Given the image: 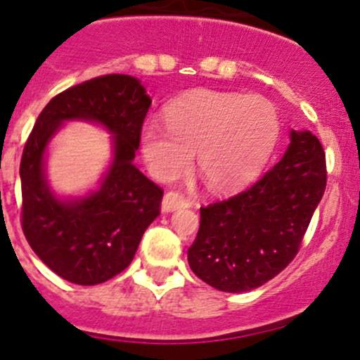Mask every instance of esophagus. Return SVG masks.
<instances>
[{
    "label": "esophagus",
    "mask_w": 360,
    "mask_h": 360,
    "mask_svg": "<svg viewBox=\"0 0 360 360\" xmlns=\"http://www.w3.org/2000/svg\"><path fill=\"white\" fill-rule=\"evenodd\" d=\"M188 205H190V200L177 191H167L164 195V200H162V210L164 212H172Z\"/></svg>",
    "instance_id": "esophagus-1"
}]
</instances>
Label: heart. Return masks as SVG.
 Here are the masks:
<instances>
[{"label": "heart", "instance_id": "obj_1", "mask_svg": "<svg viewBox=\"0 0 360 360\" xmlns=\"http://www.w3.org/2000/svg\"><path fill=\"white\" fill-rule=\"evenodd\" d=\"M165 122L148 120L141 151L150 172L172 181L188 172L196 151L198 172L212 190L252 179L269 158L279 134L274 103L260 94L198 91L165 110Z\"/></svg>", "mask_w": 360, "mask_h": 360}]
</instances>
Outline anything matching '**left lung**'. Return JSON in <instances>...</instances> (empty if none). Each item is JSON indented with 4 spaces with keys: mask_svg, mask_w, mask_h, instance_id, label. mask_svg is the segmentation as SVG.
<instances>
[{
    "mask_svg": "<svg viewBox=\"0 0 360 360\" xmlns=\"http://www.w3.org/2000/svg\"><path fill=\"white\" fill-rule=\"evenodd\" d=\"M285 157L247 190L200 209L191 271L215 290L259 288L295 259L326 190V155L309 131H291Z\"/></svg>",
    "mask_w": 360,
    "mask_h": 360,
    "instance_id": "8db88e82",
    "label": "left lung"
}]
</instances>
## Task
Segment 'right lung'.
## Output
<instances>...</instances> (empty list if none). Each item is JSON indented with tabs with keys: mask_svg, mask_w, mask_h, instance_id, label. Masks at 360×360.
Listing matches in <instances>:
<instances>
[{
	"mask_svg": "<svg viewBox=\"0 0 360 360\" xmlns=\"http://www.w3.org/2000/svg\"><path fill=\"white\" fill-rule=\"evenodd\" d=\"M151 105L138 79L108 74L62 91L37 117L20 160L25 240L60 278L100 285L134 259L143 233L160 214L164 190L132 164ZM91 120L114 134V160L101 190L60 200L44 177V151L65 120Z\"/></svg>",
	"mask_w": 360,
	"mask_h": 360,
	"instance_id": "right-lung-1",
	"label": "right lung"
}]
</instances>
